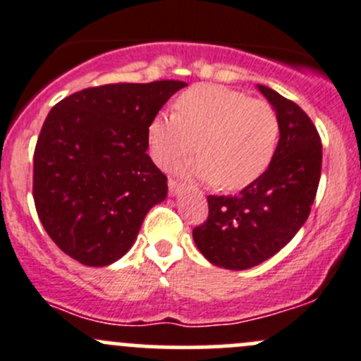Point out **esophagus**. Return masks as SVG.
I'll use <instances>...</instances> for the list:
<instances>
[{"label": "esophagus", "mask_w": 361, "mask_h": 361, "mask_svg": "<svg viewBox=\"0 0 361 361\" xmlns=\"http://www.w3.org/2000/svg\"><path fill=\"white\" fill-rule=\"evenodd\" d=\"M169 195H178L180 194V190H181V185L178 183V181H174V180H169Z\"/></svg>", "instance_id": "34e87169"}]
</instances>
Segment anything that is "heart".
I'll return each mask as SVG.
<instances>
[{
	"label": "heart",
	"mask_w": 361,
	"mask_h": 361,
	"mask_svg": "<svg viewBox=\"0 0 361 361\" xmlns=\"http://www.w3.org/2000/svg\"><path fill=\"white\" fill-rule=\"evenodd\" d=\"M176 113H159L148 127L153 162L169 167L197 148L202 155L180 167L226 190H240L262 176L279 142L274 107L222 84H197L174 102Z\"/></svg>",
	"instance_id": "b5f03b06"
}]
</instances>
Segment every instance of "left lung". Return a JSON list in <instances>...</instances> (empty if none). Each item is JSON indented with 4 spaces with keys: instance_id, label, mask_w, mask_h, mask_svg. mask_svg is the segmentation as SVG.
<instances>
[{
    "instance_id": "8db88e82",
    "label": "left lung",
    "mask_w": 361,
    "mask_h": 361,
    "mask_svg": "<svg viewBox=\"0 0 361 361\" xmlns=\"http://www.w3.org/2000/svg\"><path fill=\"white\" fill-rule=\"evenodd\" d=\"M257 90L279 118L271 164L238 195H208V219L192 231L199 252L226 269H248L284 248L309 219L319 187L323 146L310 118L271 87Z\"/></svg>"
}]
</instances>
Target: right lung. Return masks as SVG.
I'll list each match as a JSON object with an SVG mask.
<instances>
[{
  "label": "right lung",
  "instance_id": "right-lung-1",
  "mask_svg": "<svg viewBox=\"0 0 361 361\" xmlns=\"http://www.w3.org/2000/svg\"><path fill=\"white\" fill-rule=\"evenodd\" d=\"M183 80L86 87L56 104L38 135L33 199L51 240L86 266L123 257L167 195L152 162L149 121Z\"/></svg>",
  "mask_w": 361,
  "mask_h": 361
}]
</instances>
